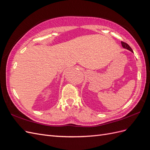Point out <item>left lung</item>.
I'll return each mask as SVG.
<instances>
[{
	"mask_svg": "<svg viewBox=\"0 0 150 150\" xmlns=\"http://www.w3.org/2000/svg\"><path fill=\"white\" fill-rule=\"evenodd\" d=\"M121 45H122V47H124V48H125V49H128V50H129L130 51H131L132 52H133L132 49H131V48L130 47V46H129V45H128V44H126V42H122V41H121Z\"/></svg>",
	"mask_w": 150,
	"mask_h": 150,
	"instance_id": "8db88e82",
	"label": "left lung"
}]
</instances>
